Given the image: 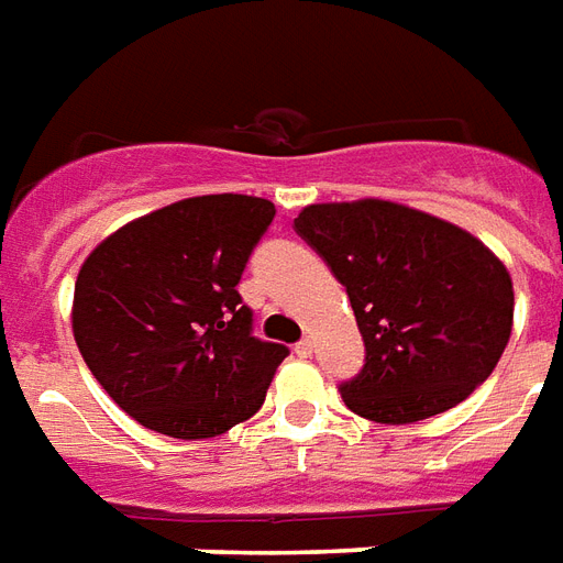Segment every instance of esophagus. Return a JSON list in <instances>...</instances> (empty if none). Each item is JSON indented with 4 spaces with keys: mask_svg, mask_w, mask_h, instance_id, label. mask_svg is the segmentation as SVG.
Returning <instances> with one entry per match:
<instances>
[{
    "mask_svg": "<svg viewBox=\"0 0 563 563\" xmlns=\"http://www.w3.org/2000/svg\"><path fill=\"white\" fill-rule=\"evenodd\" d=\"M294 353H297L299 358H308L311 353H314V344H311V338H302L297 346H294Z\"/></svg>",
    "mask_w": 563,
    "mask_h": 563,
    "instance_id": "34e87169",
    "label": "esophagus"
}]
</instances>
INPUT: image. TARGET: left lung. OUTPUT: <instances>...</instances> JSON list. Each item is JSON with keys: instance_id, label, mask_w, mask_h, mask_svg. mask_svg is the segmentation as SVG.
Here are the masks:
<instances>
[{"instance_id": "obj_1", "label": "left lung", "mask_w": 563, "mask_h": 563, "mask_svg": "<svg viewBox=\"0 0 563 563\" xmlns=\"http://www.w3.org/2000/svg\"><path fill=\"white\" fill-rule=\"evenodd\" d=\"M297 234L346 287L365 365L341 383L356 416L409 424L466 400L514 327V285L477 236L395 201L311 205Z\"/></svg>"}]
</instances>
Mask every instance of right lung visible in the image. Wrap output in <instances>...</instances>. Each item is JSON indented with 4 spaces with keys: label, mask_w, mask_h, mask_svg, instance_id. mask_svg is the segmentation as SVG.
<instances>
[{
    "label": "right lung",
    "mask_w": 563,
    "mask_h": 563,
    "mask_svg": "<svg viewBox=\"0 0 563 563\" xmlns=\"http://www.w3.org/2000/svg\"><path fill=\"white\" fill-rule=\"evenodd\" d=\"M273 217L266 198H184L118 228L86 257L76 346L142 427L207 439L261 409L290 350L252 335L236 285Z\"/></svg>",
    "instance_id": "add662e5"
}]
</instances>
